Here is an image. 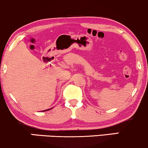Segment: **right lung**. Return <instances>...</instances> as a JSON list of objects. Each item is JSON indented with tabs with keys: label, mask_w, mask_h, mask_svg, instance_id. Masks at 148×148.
Segmentation results:
<instances>
[{
	"label": "right lung",
	"mask_w": 148,
	"mask_h": 148,
	"mask_svg": "<svg viewBox=\"0 0 148 148\" xmlns=\"http://www.w3.org/2000/svg\"><path fill=\"white\" fill-rule=\"evenodd\" d=\"M50 109H51V108H50ZM50 109H47V110H45V111H49V110H50Z\"/></svg>",
	"instance_id": "obj_1"
}]
</instances>
